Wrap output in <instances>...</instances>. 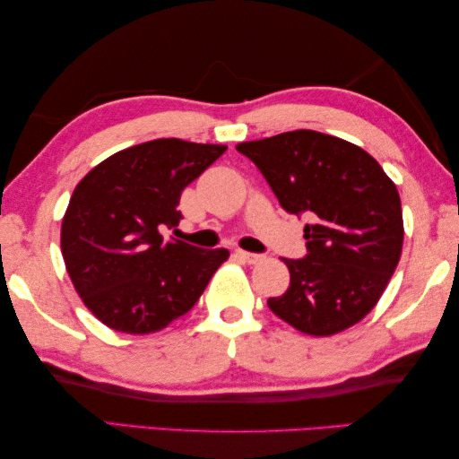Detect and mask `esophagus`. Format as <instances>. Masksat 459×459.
I'll return each mask as SVG.
<instances>
[{"instance_id": "esophagus-1", "label": "esophagus", "mask_w": 459, "mask_h": 459, "mask_svg": "<svg viewBox=\"0 0 459 459\" xmlns=\"http://www.w3.org/2000/svg\"><path fill=\"white\" fill-rule=\"evenodd\" d=\"M236 258L242 262H247V264H256V262L262 260L260 254H252V252H244V250H236Z\"/></svg>"}]
</instances>
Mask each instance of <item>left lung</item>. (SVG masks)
<instances>
[{
	"label": "left lung",
	"mask_w": 459,
	"mask_h": 459,
	"mask_svg": "<svg viewBox=\"0 0 459 459\" xmlns=\"http://www.w3.org/2000/svg\"><path fill=\"white\" fill-rule=\"evenodd\" d=\"M289 213L307 215V256L284 260L290 284L268 299L300 333L327 337L362 321L385 292L403 252L396 185L351 142L315 130L238 144Z\"/></svg>",
	"instance_id": "obj_1"
}]
</instances>
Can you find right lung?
Segmentation results:
<instances>
[{
	"label": "right lung",
	"mask_w": 459,
	"mask_h": 459,
	"mask_svg": "<svg viewBox=\"0 0 459 459\" xmlns=\"http://www.w3.org/2000/svg\"><path fill=\"white\" fill-rule=\"evenodd\" d=\"M228 150L178 138L111 154L81 178L63 217L60 250L74 290L103 325L130 335L160 332L193 309L225 247L201 250L164 230L180 221L186 185Z\"/></svg>",
	"instance_id": "add662e5"
}]
</instances>
